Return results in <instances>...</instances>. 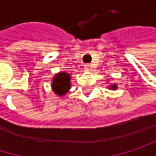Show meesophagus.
I'll list each match as a JSON object with an SVG mask.
<instances>
[{
	"label": "esophagus",
	"instance_id": "obj_1",
	"mask_svg": "<svg viewBox=\"0 0 156 156\" xmlns=\"http://www.w3.org/2000/svg\"><path fill=\"white\" fill-rule=\"evenodd\" d=\"M90 67H91V66H90L89 64H85V65H84V69L88 70V69H90Z\"/></svg>",
	"mask_w": 156,
	"mask_h": 156
}]
</instances>
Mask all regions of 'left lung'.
<instances>
[{
	"instance_id": "left-lung-1",
	"label": "left lung",
	"mask_w": 156,
	"mask_h": 156,
	"mask_svg": "<svg viewBox=\"0 0 156 156\" xmlns=\"http://www.w3.org/2000/svg\"><path fill=\"white\" fill-rule=\"evenodd\" d=\"M109 88H110V89H116V88H117V87H116V84H113L111 87H109Z\"/></svg>"
}]
</instances>
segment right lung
<instances>
[{
  "label": "right lung",
  "instance_id": "obj_1",
  "mask_svg": "<svg viewBox=\"0 0 156 156\" xmlns=\"http://www.w3.org/2000/svg\"><path fill=\"white\" fill-rule=\"evenodd\" d=\"M70 74L67 72H59L52 80V89L58 96H64L70 89Z\"/></svg>",
  "mask_w": 156,
  "mask_h": 156
}]
</instances>
